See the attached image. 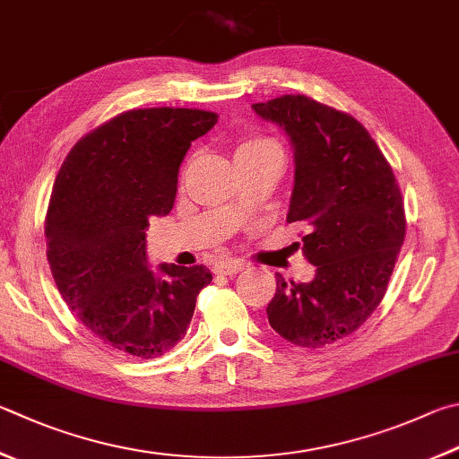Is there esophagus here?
I'll list each match as a JSON object with an SVG mask.
<instances>
[{
  "label": "esophagus",
  "instance_id": "1",
  "mask_svg": "<svg viewBox=\"0 0 459 459\" xmlns=\"http://www.w3.org/2000/svg\"><path fill=\"white\" fill-rule=\"evenodd\" d=\"M243 261H235V258H227V261H221L214 264V273L216 274H237L245 269Z\"/></svg>",
  "mask_w": 459,
  "mask_h": 459
}]
</instances>
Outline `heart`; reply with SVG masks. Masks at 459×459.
Here are the masks:
<instances>
[{"label":"heart","instance_id":"1","mask_svg":"<svg viewBox=\"0 0 459 459\" xmlns=\"http://www.w3.org/2000/svg\"><path fill=\"white\" fill-rule=\"evenodd\" d=\"M269 150H281L279 144L274 140L269 138H251L240 143L237 148V156H245V154H261V152H269Z\"/></svg>","mask_w":459,"mask_h":459}]
</instances>
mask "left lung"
Listing matches in <instances>:
<instances>
[{
  "label": "left lung",
  "mask_w": 459,
  "mask_h": 459,
  "mask_svg": "<svg viewBox=\"0 0 459 459\" xmlns=\"http://www.w3.org/2000/svg\"><path fill=\"white\" fill-rule=\"evenodd\" d=\"M285 130L295 150L289 222H303L309 282L277 274L271 327L299 347L351 335L377 309L405 238L402 190L363 124L301 94L253 104Z\"/></svg>",
  "instance_id": "8db88e82"
}]
</instances>
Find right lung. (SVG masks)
Wrapping results in <instances>:
<instances>
[{
	"label": "right lung",
	"mask_w": 459,
	"mask_h": 459,
	"mask_svg": "<svg viewBox=\"0 0 459 459\" xmlns=\"http://www.w3.org/2000/svg\"><path fill=\"white\" fill-rule=\"evenodd\" d=\"M214 112L144 108L91 130L65 156L46 214L48 261L78 319L122 353L154 359L186 335L204 264L148 269L150 216L174 206L178 169Z\"/></svg>",
	"instance_id": "obj_1"
}]
</instances>
